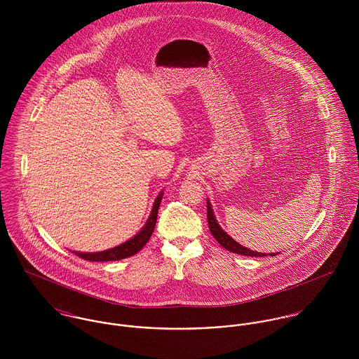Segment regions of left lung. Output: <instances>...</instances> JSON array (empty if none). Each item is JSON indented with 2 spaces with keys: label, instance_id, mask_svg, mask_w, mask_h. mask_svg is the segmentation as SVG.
<instances>
[{
  "label": "left lung",
  "instance_id": "obj_1",
  "mask_svg": "<svg viewBox=\"0 0 359 359\" xmlns=\"http://www.w3.org/2000/svg\"><path fill=\"white\" fill-rule=\"evenodd\" d=\"M207 221H208V229L211 232V235L215 238V241L226 250L232 252V253H236V255H242V256H250V257H266V253H259V252H255V250H250L245 246H242L241 243H238L233 238H231L222 228L221 225L218 224L217 218H215V214L211 208V203L208 202L207 199ZM269 256H276V253H271Z\"/></svg>",
  "mask_w": 359,
  "mask_h": 359
}]
</instances>
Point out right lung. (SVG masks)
Wrapping results in <instances>:
<instances>
[{"instance_id":"1","label":"right lung","mask_w":359,"mask_h":359,"mask_svg":"<svg viewBox=\"0 0 359 359\" xmlns=\"http://www.w3.org/2000/svg\"><path fill=\"white\" fill-rule=\"evenodd\" d=\"M161 198H163V192H160V195L156 198L147 224L144 225V228H141V231L134 238L128 239L127 242H124L113 249L103 250V252H97V253L72 252V253L81 257L83 259H88V261H116V259H123V258L137 255L149 242V239L154 233V225H156V219H157V211H158Z\"/></svg>"}]
</instances>
